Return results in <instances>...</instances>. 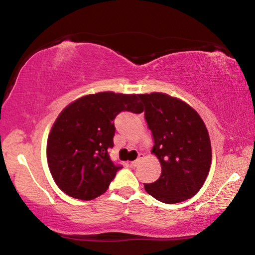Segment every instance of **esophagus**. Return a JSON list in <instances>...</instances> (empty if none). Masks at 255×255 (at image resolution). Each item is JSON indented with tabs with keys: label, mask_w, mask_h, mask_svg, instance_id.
<instances>
[{
	"label": "esophagus",
	"mask_w": 255,
	"mask_h": 255,
	"mask_svg": "<svg viewBox=\"0 0 255 255\" xmlns=\"http://www.w3.org/2000/svg\"><path fill=\"white\" fill-rule=\"evenodd\" d=\"M142 157H143V154H139V155H138V158L136 159L135 161H131V162H130V167H136V166H137V165L139 164L140 158H142Z\"/></svg>",
	"instance_id": "obj_1"
}]
</instances>
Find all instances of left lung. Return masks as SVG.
Wrapping results in <instances>:
<instances>
[{
	"label": "left lung",
	"mask_w": 255,
	"mask_h": 255,
	"mask_svg": "<svg viewBox=\"0 0 255 255\" xmlns=\"http://www.w3.org/2000/svg\"><path fill=\"white\" fill-rule=\"evenodd\" d=\"M144 118L152 132V153L161 165V175L144 184L161 203L191 198L203 187L212 164L208 131L198 113L187 103L166 94H140Z\"/></svg>",
	"instance_id": "8db88e82"
}]
</instances>
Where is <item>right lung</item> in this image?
Masks as SVG:
<instances>
[{"label": "right lung", "mask_w": 255, "mask_h": 255, "mask_svg": "<svg viewBox=\"0 0 255 255\" xmlns=\"http://www.w3.org/2000/svg\"><path fill=\"white\" fill-rule=\"evenodd\" d=\"M121 112L142 113L139 95L112 91L81 97L63 110L47 143L49 169L58 188L77 199L103 195L123 166L113 162L110 150Z\"/></svg>", "instance_id": "obj_1"}]
</instances>
